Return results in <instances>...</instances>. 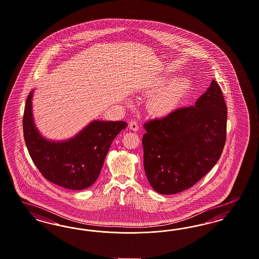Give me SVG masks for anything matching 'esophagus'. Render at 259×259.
<instances>
[{
  "label": "esophagus",
  "mask_w": 259,
  "mask_h": 259,
  "mask_svg": "<svg viewBox=\"0 0 259 259\" xmlns=\"http://www.w3.org/2000/svg\"><path fill=\"white\" fill-rule=\"evenodd\" d=\"M130 128L131 130H133L134 132H136V131H138V128H139V125H138V123L135 121V120H131V122H130Z\"/></svg>",
  "instance_id": "obj_1"
}]
</instances>
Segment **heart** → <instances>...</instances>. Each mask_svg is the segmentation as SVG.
I'll list each match as a JSON object with an SVG mask.
<instances>
[{
    "mask_svg": "<svg viewBox=\"0 0 259 259\" xmlns=\"http://www.w3.org/2000/svg\"><path fill=\"white\" fill-rule=\"evenodd\" d=\"M164 80H155L151 85L153 90L162 85ZM189 90V82L185 78H177L154 93L149 101V109L156 117H165L171 114L181 104L182 99Z\"/></svg>",
    "mask_w": 259,
    "mask_h": 259,
    "instance_id": "1",
    "label": "heart"
}]
</instances>
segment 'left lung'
<instances>
[{"instance_id": "1", "label": "left lung", "mask_w": 259, "mask_h": 259, "mask_svg": "<svg viewBox=\"0 0 259 259\" xmlns=\"http://www.w3.org/2000/svg\"><path fill=\"white\" fill-rule=\"evenodd\" d=\"M227 117L221 87L213 79L195 106L144 124V169L155 191H184L210 171L226 144Z\"/></svg>"}]
</instances>
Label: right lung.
Segmentation results:
<instances>
[{
    "label": "right lung",
    "mask_w": 259,
    "mask_h": 259,
    "mask_svg": "<svg viewBox=\"0 0 259 259\" xmlns=\"http://www.w3.org/2000/svg\"><path fill=\"white\" fill-rule=\"evenodd\" d=\"M32 93L27 98L23 117L24 139L32 161L55 184L70 190L88 188L96 182L112 141L127 124L96 120L67 141H49L34 125Z\"/></svg>",
    "instance_id": "obj_1"
}]
</instances>
